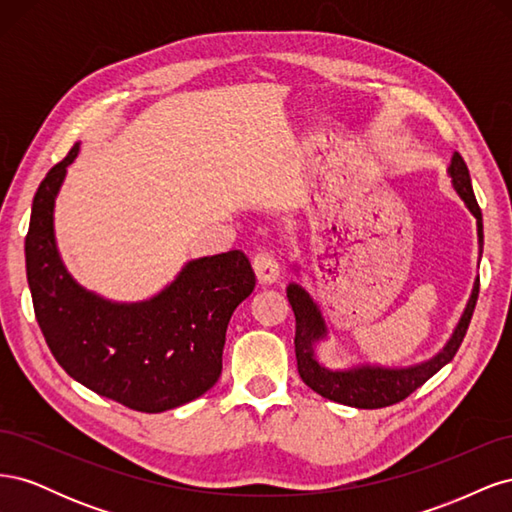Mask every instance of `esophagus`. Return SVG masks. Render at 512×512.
<instances>
[{"label":"esophagus","mask_w":512,"mask_h":512,"mask_svg":"<svg viewBox=\"0 0 512 512\" xmlns=\"http://www.w3.org/2000/svg\"><path fill=\"white\" fill-rule=\"evenodd\" d=\"M252 267L258 277V282L262 284H273L280 275V265H277V258L273 256L271 250H258L252 258Z\"/></svg>","instance_id":"34e87169"}]
</instances>
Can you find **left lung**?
I'll return each mask as SVG.
<instances>
[{
	"mask_svg": "<svg viewBox=\"0 0 512 512\" xmlns=\"http://www.w3.org/2000/svg\"><path fill=\"white\" fill-rule=\"evenodd\" d=\"M448 175H451L455 190L463 198V203H466L468 209L474 213L476 226H478V243L483 245V213H480V207L476 203V196L472 190L470 170L459 153L453 156V162L448 166ZM478 290H480V280H476L474 284L472 297L468 301L466 312H463L457 324L451 342L444 346L440 354L433 356L431 361L416 367H408V369L356 367L348 371H331L327 367H322L314 356V344L324 337V333H327V327H324V320L318 312V307L312 299H309V294L301 286L290 284L288 301L292 305L294 320H297V331H294V352H297L299 376L309 389L344 406L374 410V408H386V406L399 404V401H404L410 393H414L418 386H423L433 374H438L448 361H453V356L457 354L463 337L468 333L476 299H478Z\"/></svg>",
	"mask_w": 512,
	"mask_h": 512,
	"instance_id": "left-lung-1",
	"label": "left lung"
}]
</instances>
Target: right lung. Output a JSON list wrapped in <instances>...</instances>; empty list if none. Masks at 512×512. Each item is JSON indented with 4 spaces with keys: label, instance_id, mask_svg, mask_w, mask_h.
<instances>
[{
    "label": "right lung",
    "instance_id": "add662e5",
    "mask_svg": "<svg viewBox=\"0 0 512 512\" xmlns=\"http://www.w3.org/2000/svg\"><path fill=\"white\" fill-rule=\"evenodd\" d=\"M79 145L34 196L25 237L27 284L46 346L66 374L138 412H164L207 393L222 374L228 320L256 275L239 250L192 260L151 301L117 305L83 290L64 269L53 205Z\"/></svg>",
    "mask_w": 512,
    "mask_h": 512
}]
</instances>
